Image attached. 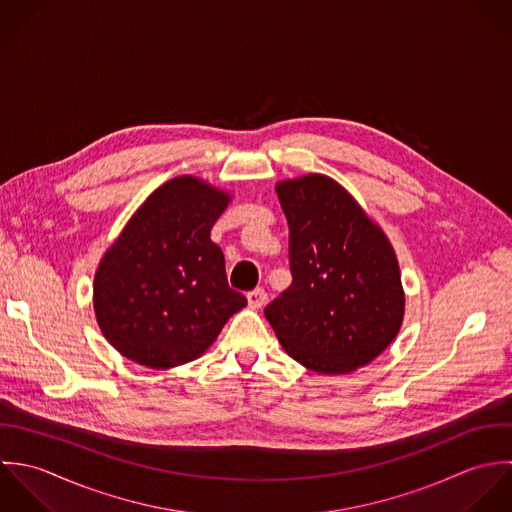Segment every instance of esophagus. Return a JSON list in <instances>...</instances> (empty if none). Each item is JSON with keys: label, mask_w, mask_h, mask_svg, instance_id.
I'll return each mask as SVG.
<instances>
[{"label": "esophagus", "mask_w": 512, "mask_h": 512, "mask_svg": "<svg viewBox=\"0 0 512 512\" xmlns=\"http://www.w3.org/2000/svg\"><path fill=\"white\" fill-rule=\"evenodd\" d=\"M247 303L251 308H261L267 303V293L263 289H255V291L247 293Z\"/></svg>", "instance_id": "esophagus-1"}]
</instances>
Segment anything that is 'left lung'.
<instances>
[{
  "instance_id": "obj_1",
  "label": "left lung",
  "mask_w": 512,
  "mask_h": 512,
  "mask_svg": "<svg viewBox=\"0 0 512 512\" xmlns=\"http://www.w3.org/2000/svg\"><path fill=\"white\" fill-rule=\"evenodd\" d=\"M289 221L293 283L265 316L285 352L318 374H350L398 336L406 293L384 229L324 174L275 186Z\"/></svg>"
}]
</instances>
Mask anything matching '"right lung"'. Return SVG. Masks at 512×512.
<instances>
[{"label":"right lung","mask_w":512,"mask_h":512,"mask_svg":"<svg viewBox=\"0 0 512 512\" xmlns=\"http://www.w3.org/2000/svg\"><path fill=\"white\" fill-rule=\"evenodd\" d=\"M231 194L178 176L128 219L97 267L93 307L104 338L128 360L168 370L200 358L247 299L229 289L209 231Z\"/></svg>","instance_id":"obj_1"}]
</instances>
